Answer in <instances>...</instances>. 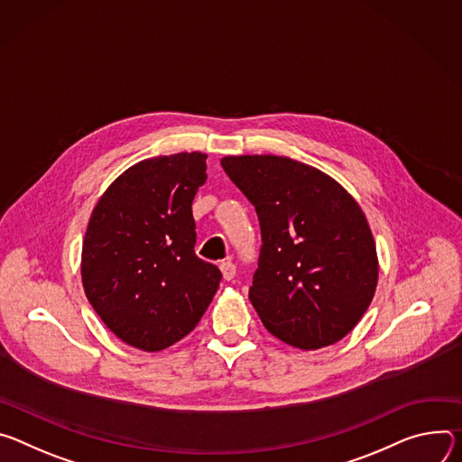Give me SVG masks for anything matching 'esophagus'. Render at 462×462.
<instances>
[{
  "label": "esophagus",
  "mask_w": 462,
  "mask_h": 462,
  "mask_svg": "<svg viewBox=\"0 0 462 462\" xmlns=\"http://www.w3.org/2000/svg\"><path fill=\"white\" fill-rule=\"evenodd\" d=\"M220 270H222V275H224L226 281H233L235 275H236V266H235L231 261L222 263V264H220Z\"/></svg>",
  "instance_id": "esophagus-1"
}]
</instances>
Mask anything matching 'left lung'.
<instances>
[{
  "label": "left lung",
  "mask_w": 462,
  "mask_h": 462,
  "mask_svg": "<svg viewBox=\"0 0 462 462\" xmlns=\"http://www.w3.org/2000/svg\"><path fill=\"white\" fill-rule=\"evenodd\" d=\"M222 167L257 211L259 268L249 300L281 341L316 350L343 339L374 297L378 257L356 199L325 172L281 156Z\"/></svg>",
  "instance_id": "8db88e82"
}]
</instances>
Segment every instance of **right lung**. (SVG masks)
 I'll return each instance as SVG.
<instances>
[{
    "label": "right lung",
    "mask_w": 462,
    "mask_h": 462,
    "mask_svg": "<svg viewBox=\"0 0 462 462\" xmlns=\"http://www.w3.org/2000/svg\"><path fill=\"white\" fill-rule=\"evenodd\" d=\"M201 152L143 160L97 201L82 244L93 310L130 346L158 352L194 330L222 273L194 253L192 199L208 180Z\"/></svg>",
    "instance_id": "right-lung-1"
}]
</instances>
